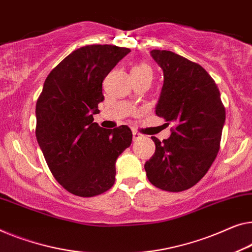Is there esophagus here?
<instances>
[{
	"label": "esophagus",
	"mask_w": 252,
	"mask_h": 252,
	"mask_svg": "<svg viewBox=\"0 0 252 252\" xmlns=\"http://www.w3.org/2000/svg\"><path fill=\"white\" fill-rule=\"evenodd\" d=\"M132 136H133V140H137V139H139V138H141V137H142V134H140L139 132H137V131H133V132H132Z\"/></svg>",
	"instance_id": "esophagus-1"
}]
</instances>
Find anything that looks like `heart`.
<instances>
[{
    "label": "heart",
    "mask_w": 252,
    "mask_h": 252,
    "mask_svg": "<svg viewBox=\"0 0 252 252\" xmlns=\"http://www.w3.org/2000/svg\"><path fill=\"white\" fill-rule=\"evenodd\" d=\"M131 76L132 77H153L152 67L146 63H138L131 69Z\"/></svg>",
    "instance_id": "heart-1"
}]
</instances>
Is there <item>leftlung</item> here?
I'll return each mask as SVG.
<instances>
[{"label": "left lung", "instance_id": "8db88e82", "mask_svg": "<svg viewBox=\"0 0 252 252\" xmlns=\"http://www.w3.org/2000/svg\"><path fill=\"white\" fill-rule=\"evenodd\" d=\"M150 54L164 74L156 114L174 127L162 142L152 137L156 149L145 170L153 186L179 192L200 181L215 160L225 107L215 81L201 65L171 51Z\"/></svg>", "mask_w": 252, "mask_h": 252}]
</instances>
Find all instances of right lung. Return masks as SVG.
I'll return each instance as SVG.
<instances>
[{
  "instance_id": "obj_1",
  "label": "right lung",
  "mask_w": 252,
  "mask_h": 252,
  "mask_svg": "<svg viewBox=\"0 0 252 252\" xmlns=\"http://www.w3.org/2000/svg\"><path fill=\"white\" fill-rule=\"evenodd\" d=\"M127 53L114 45L78 48L51 71L37 99V141L56 181L76 196L111 189L116 159L132 141L130 127L104 129L93 118L103 80Z\"/></svg>"
}]
</instances>
